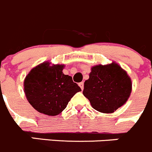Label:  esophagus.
<instances>
[{
	"label": "esophagus",
	"mask_w": 152,
	"mask_h": 152,
	"mask_svg": "<svg viewBox=\"0 0 152 152\" xmlns=\"http://www.w3.org/2000/svg\"><path fill=\"white\" fill-rule=\"evenodd\" d=\"M79 87H80V89H81L82 90H83V85H84V83H83V82H80V83H79Z\"/></svg>",
	"instance_id": "obj_1"
}]
</instances>
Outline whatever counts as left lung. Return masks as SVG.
<instances>
[{
	"mask_svg": "<svg viewBox=\"0 0 152 152\" xmlns=\"http://www.w3.org/2000/svg\"><path fill=\"white\" fill-rule=\"evenodd\" d=\"M132 90L126 72L118 64L93 66L84 82L83 94L92 107L102 113H112L124 105Z\"/></svg>",
	"mask_w": 152,
	"mask_h": 152,
	"instance_id": "1",
	"label": "left lung"
}]
</instances>
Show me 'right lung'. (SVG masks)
<instances>
[{
  "mask_svg": "<svg viewBox=\"0 0 152 152\" xmlns=\"http://www.w3.org/2000/svg\"><path fill=\"white\" fill-rule=\"evenodd\" d=\"M63 65L44 62L31 69L24 81L26 98L31 106L47 115H59L75 93L81 91L72 77L64 75Z\"/></svg>",
  "mask_w": 152,
  "mask_h": 152,
  "instance_id": "add662e5",
  "label": "right lung"
}]
</instances>
